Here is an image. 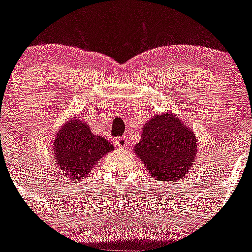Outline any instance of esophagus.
I'll return each mask as SVG.
<instances>
[{
	"label": "esophagus",
	"instance_id": "1",
	"mask_svg": "<svg viewBox=\"0 0 252 252\" xmlns=\"http://www.w3.org/2000/svg\"><path fill=\"white\" fill-rule=\"evenodd\" d=\"M115 145L117 146V148H120V149L127 148V145H128V140H127V137H126V136L117 137V139L115 140Z\"/></svg>",
	"mask_w": 252,
	"mask_h": 252
}]
</instances>
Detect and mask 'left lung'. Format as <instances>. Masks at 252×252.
Listing matches in <instances>:
<instances>
[{
	"instance_id": "left-lung-1",
	"label": "left lung",
	"mask_w": 252,
	"mask_h": 252,
	"mask_svg": "<svg viewBox=\"0 0 252 252\" xmlns=\"http://www.w3.org/2000/svg\"><path fill=\"white\" fill-rule=\"evenodd\" d=\"M135 154L153 178L162 182L182 180L192 169L198 141L189 126L168 111L158 113L142 127Z\"/></svg>"
}]
</instances>
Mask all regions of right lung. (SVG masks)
Here are the masks:
<instances>
[{"mask_svg":"<svg viewBox=\"0 0 252 252\" xmlns=\"http://www.w3.org/2000/svg\"><path fill=\"white\" fill-rule=\"evenodd\" d=\"M53 154L58 168L70 180L84 179L102 158L113 150L104 137L91 132L81 117H72L60 127L53 142Z\"/></svg>","mask_w":252,"mask_h":252,"instance_id":"right-lung-1","label":"right lung"}]
</instances>
